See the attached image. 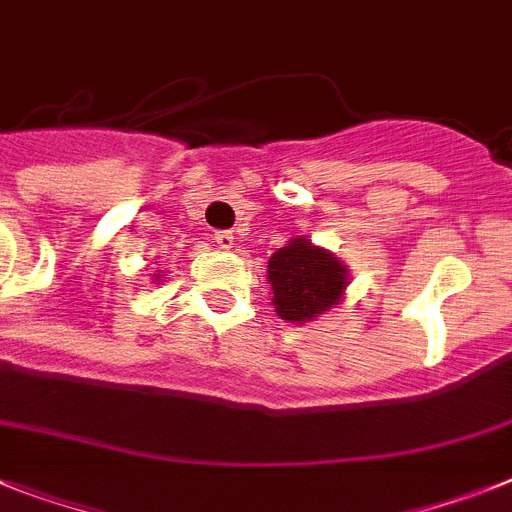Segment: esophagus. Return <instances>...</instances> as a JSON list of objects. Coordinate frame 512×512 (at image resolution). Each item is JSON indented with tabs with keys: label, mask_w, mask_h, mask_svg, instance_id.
<instances>
[{
	"label": "esophagus",
	"mask_w": 512,
	"mask_h": 512,
	"mask_svg": "<svg viewBox=\"0 0 512 512\" xmlns=\"http://www.w3.org/2000/svg\"><path fill=\"white\" fill-rule=\"evenodd\" d=\"M214 243L222 248V251H233L235 248V235L230 230H220V233H214Z\"/></svg>",
	"instance_id": "obj_1"
}]
</instances>
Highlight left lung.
Returning <instances> with one entry per match:
<instances>
[{"instance_id":"8db88e82","label":"left lung","mask_w":512,"mask_h":512,"mask_svg":"<svg viewBox=\"0 0 512 512\" xmlns=\"http://www.w3.org/2000/svg\"><path fill=\"white\" fill-rule=\"evenodd\" d=\"M266 282L272 287V305L282 321L310 323L342 303L349 269L329 248L298 235L272 253Z\"/></svg>"}]
</instances>
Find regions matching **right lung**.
Masks as SVG:
<instances>
[{"label":"right lung","mask_w":512,"mask_h":512,"mask_svg":"<svg viewBox=\"0 0 512 512\" xmlns=\"http://www.w3.org/2000/svg\"><path fill=\"white\" fill-rule=\"evenodd\" d=\"M163 279H168V277H165V272H155V274H152V282H155V285H160Z\"/></svg>","instance_id":"add662e5"}]
</instances>
